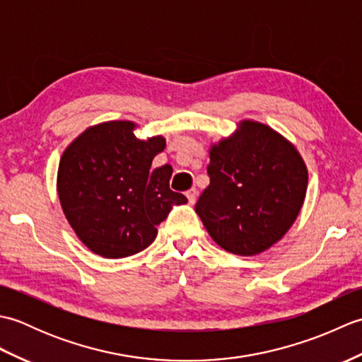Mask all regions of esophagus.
Listing matches in <instances>:
<instances>
[{
	"mask_svg": "<svg viewBox=\"0 0 362 362\" xmlns=\"http://www.w3.org/2000/svg\"><path fill=\"white\" fill-rule=\"evenodd\" d=\"M196 196H197L196 188H191V189L187 191V197H188V204L189 205H194L196 204Z\"/></svg>",
	"mask_w": 362,
	"mask_h": 362,
	"instance_id": "esophagus-1",
	"label": "esophagus"
}]
</instances>
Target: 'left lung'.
<instances>
[{
	"instance_id": "1",
	"label": "left lung",
	"mask_w": 362,
	"mask_h": 362,
	"mask_svg": "<svg viewBox=\"0 0 362 362\" xmlns=\"http://www.w3.org/2000/svg\"><path fill=\"white\" fill-rule=\"evenodd\" d=\"M206 173L210 185L196 213L214 243L241 257L258 255L286 235L308 187V169L296 146L252 119L211 144Z\"/></svg>"
}]
</instances>
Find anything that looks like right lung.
Segmentation results:
<instances>
[{
	"label": "right lung",
	"mask_w": 362,
	"mask_h": 362,
	"mask_svg": "<svg viewBox=\"0 0 362 362\" xmlns=\"http://www.w3.org/2000/svg\"><path fill=\"white\" fill-rule=\"evenodd\" d=\"M132 121L91 126L64 151L57 193L66 221L103 258H124L151 245L157 226L187 197L169 188L173 168L151 171L165 149L161 135L140 140Z\"/></svg>",
	"instance_id": "right-lung-1"
}]
</instances>
